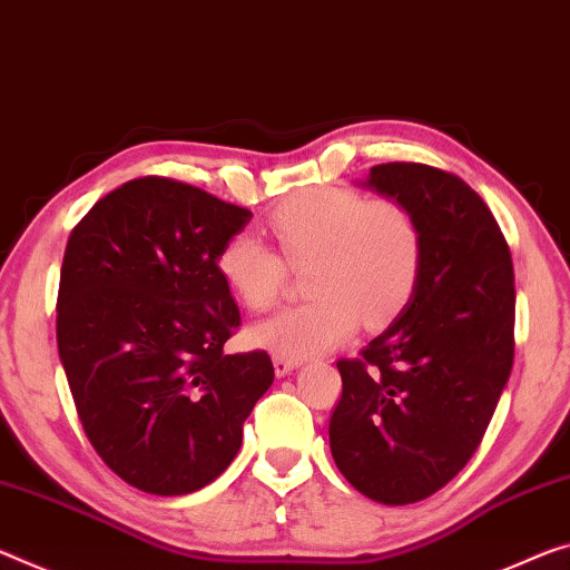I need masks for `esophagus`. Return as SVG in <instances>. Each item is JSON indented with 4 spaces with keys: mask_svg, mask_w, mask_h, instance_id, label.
<instances>
[{
    "mask_svg": "<svg viewBox=\"0 0 570 570\" xmlns=\"http://www.w3.org/2000/svg\"><path fill=\"white\" fill-rule=\"evenodd\" d=\"M299 365H302L299 360H292V357H284V355H276L274 357V367H276V375L278 377L288 375V373H292V370H296Z\"/></svg>",
    "mask_w": 570,
    "mask_h": 570,
    "instance_id": "34e87169",
    "label": "esophagus"
}]
</instances>
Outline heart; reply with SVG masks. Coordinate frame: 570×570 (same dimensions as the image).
I'll return each instance as SVG.
<instances>
[{"mask_svg":"<svg viewBox=\"0 0 570 570\" xmlns=\"http://www.w3.org/2000/svg\"><path fill=\"white\" fill-rule=\"evenodd\" d=\"M278 253L250 233L225 240L223 282L250 312L282 299L288 268L306 271L312 296L258 324L253 340L304 360L345 342L363 317L377 327L411 299L423 266L419 215L399 197H365L345 187L306 189L268 215Z\"/></svg>","mask_w":570,"mask_h":570,"instance_id":"heart-1","label":"heart"}]
</instances>
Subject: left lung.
I'll return each mask as SVG.
<instances>
[{"mask_svg": "<svg viewBox=\"0 0 570 570\" xmlns=\"http://www.w3.org/2000/svg\"><path fill=\"white\" fill-rule=\"evenodd\" d=\"M367 185L419 215L423 266L401 317L337 363L330 449L357 492L411 504L482 444L512 370L514 271L490 207L454 171L387 161Z\"/></svg>", "mask_w": 570, "mask_h": 570, "instance_id": "8db88e82", "label": "left lung"}]
</instances>
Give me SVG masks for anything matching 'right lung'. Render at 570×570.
<instances>
[{
    "mask_svg": "<svg viewBox=\"0 0 570 570\" xmlns=\"http://www.w3.org/2000/svg\"><path fill=\"white\" fill-rule=\"evenodd\" d=\"M250 210L171 177H137L73 228L58 288V352L83 431L141 492L210 484L274 383L264 350L225 355L240 312L218 271Z\"/></svg>",
    "mask_w": 570,
    "mask_h": 570,
    "instance_id": "right-lung-1",
    "label": "right lung"
}]
</instances>
